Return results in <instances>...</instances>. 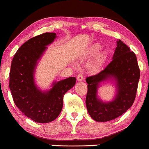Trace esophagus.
I'll list each match as a JSON object with an SVG mask.
<instances>
[{
    "label": "esophagus",
    "mask_w": 149,
    "mask_h": 149,
    "mask_svg": "<svg viewBox=\"0 0 149 149\" xmlns=\"http://www.w3.org/2000/svg\"><path fill=\"white\" fill-rule=\"evenodd\" d=\"M77 81H83L84 80L83 74H81V73H79V74H78L77 76Z\"/></svg>",
    "instance_id": "1"
}]
</instances>
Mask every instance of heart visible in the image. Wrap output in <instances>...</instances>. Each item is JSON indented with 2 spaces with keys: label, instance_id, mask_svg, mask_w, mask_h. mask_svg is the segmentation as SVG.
I'll return each mask as SVG.
<instances>
[{
  "label": "heart",
  "instance_id": "obj_1",
  "mask_svg": "<svg viewBox=\"0 0 149 149\" xmlns=\"http://www.w3.org/2000/svg\"><path fill=\"white\" fill-rule=\"evenodd\" d=\"M100 45H95L94 46L92 47V48L91 49V51H90V54H94L96 53L99 49H100ZM103 56L104 55L103 54H99L95 58V59L94 60V61L93 62V63L91 64V68L93 69L96 70L97 68L100 67V65H102V62L103 60Z\"/></svg>",
  "mask_w": 149,
  "mask_h": 149
}]
</instances>
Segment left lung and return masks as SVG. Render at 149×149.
<instances>
[{"label":"left lung","instance_id":"left-lung-1","mask_svg":"<svg viewBox=\"0 0 149 149\" xmlns=\"http://www.w3.org/2000/svg\"><path fill=\"white\" fill-rule=\"evenodd\" d=\"M140 72L135 53L121 40L111 62L97 74L86 79L88 93L86 104L89 115L97 122L111 121L124 114L133 105L138 86ZM112 80L116 86V95L111 102H103L98 97L102 82Z\"/></svg>","mask_w":149,"mask_h":149}]
</instances>
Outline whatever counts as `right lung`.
<instances>
[{
	"label": "right lung",
	"mask_w": 149,
	"mask_h": 149,
	"mask_svg": "<svg viewBox=\"0 0 149 149\" xmlns=\"http://www.w3.org/2000/svg\"><path fill=\"white\" fill-rule=\"evenodd\" d=\"M56 38V33L34 36L18 48L10 72V88L16 106L25 116L38 123H48L57 117L63 108V95L75 85L76 78L54 81L52 88L43 91L34 81L36 66Z\"/></svg>",
	"instance_id": "add662e5"
}]
</instances>
